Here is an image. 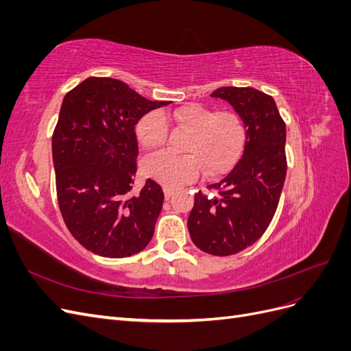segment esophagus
<instances>
[{
  "instance_id": "34e87169",
  "label": "esophagus",
  "mask_w": 351,
  "mask_h": 351,
  "mask_svg": "<svg viewBox=\"0 0 351 351\" xmlns=\"http://www.w3.org/2000/svg\"><path fill=\"white\" fill-rule=\"evenodd\" d=\"M174 193H176L174 189H171V187H164V195H165V197H171Z\"/></svg>"
}]
</instances>
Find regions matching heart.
<instances>
[{"label":"heart","instance_id":"obj_1","mask_svg":"<svg viewBox=\"0 0 351 351\" xmlns=\"http://www.w3.org/2000/svg\"><path fill=\"white\" fill-rule=\"evenodd\" d=\"M173 123L190 133L184 152L176 156L167 152L145 159L143 173L165 187L177 189L193 182L202 173L218 177L228 173L246 143V125L234 111H215L200 104H187L162 112L143 115L136 125L137 142L146 151H155L167 142L168 125Z\"/></svg>","mask_w":351,"mask_h":351}]
</instances>
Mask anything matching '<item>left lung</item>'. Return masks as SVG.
Segmentation results:
<instances>
[{"mask_svg": "<svg viewBox=\"0 0 351 351\" xmlns=\"http://www.w3.org/2000/svg\"><path fill=\"white\" fill-rule=\"evenodd\" d=\"M246 125L243 156L219 183L215 195L197 192L187 228L196 246L214 256H230L256 243L278 208L287 174L285 123L274 98L253 88H219Z\"/></svg>", "mask_w": 351, "mask_h": 351, "instance_id": "1", "label": "left lung"}]
</instances>
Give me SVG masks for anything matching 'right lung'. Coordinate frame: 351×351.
Listing matches in <instances>:
<instances>
[{
  "label": "right lung",
  "instance_id": "right-lung-1",
  "mask_svg": "<svg viewBox=\"0 0 351 351\" xmlns=\"http://www.w3.org/2000/svg\"><path fill=\"white\" fill-rule=\"evenodd\" d=\"M167 101H149L121 80L89 77L62 101L52 134L57 199L71 236L104 258H129L154 237L164 192L147 178L133 193L134 127Z\"/></svg>",
  "mask_w": 351,
  "mask_h": 351
}]
</instances>
